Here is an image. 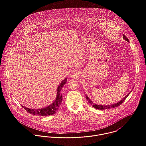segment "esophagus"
Here are the masks:
<instances>
[{
  "mask_svg": "<svg viewBox=\"0 0 146 146\" xmlns=\"http://www.w3.org/2000/svg\"><path fill=\"white\" fill-rule=\"evenodd\" d=\"M78 74L76 71H73L70 73V76L71 77H76L78 76Z\"/></svg>",
  "mask_w": 146,
  "mask_h": 146,
  "instance_id": "34e87169",
  "label": "esophagus"
}]
</instances>
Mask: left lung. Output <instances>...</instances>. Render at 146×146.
<instances>
[{
    "mask_svg": "<svg viewBox=\"0 0 146 146\" xmlns=\"http://www.w3.org/2000/svg\"><path fill=\"white\" fill-rule=\"evenodd\" d=\"M123 38L125 40L127 41L128 42H129V40H128V38L124 35H123ZM130 94V93L129 94H127L125 97H124L122 100H121L120 101H119L117 103H115L114 104H111V105H98L96 104H95L94 102H93L90 99V98L88 97L87 95L86 96V98L87 100V101L90 103L91 105H92V106L97 109H100V110H104V109H111V108H115L117 106H119L121 104H122V102L126 100V98H127V97L129 96V95Z\"/></svg>",
    "mask_w": 146,
    "mask_h": 146,
    "instance_id": "left-lung-1",
    "label": "left lung"
}]
</instances>
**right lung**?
Listing matches in <instances>:
<instances>
[{"label": "right lung", "instance_id": "right-lung-1", "mask_svg": "<svg viewBox=\"0 0 146 146\" xmlns=\"http://www.w3.org/2000/svg\"><path fill=\"white\" fill-rule=\"evenodd\" d=\"M66 82H67V78H65L58 86L56 90H57L56 97L55 101L48 106L46 108H43L41 109H29L23 105H22V107L29 113L35 115L46 116V115H50L55 114L61 105L62 101V94H61L60 91Z\"/></svg>", "mask_w": 146, "mask_h": 146}]
</instances>
